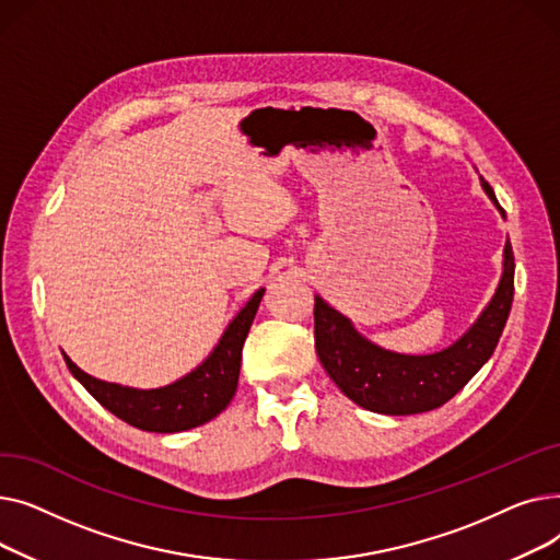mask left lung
Masks as SVG:
<instances>
[{
	"instance_id": "8db88e82",
	"label": "left lung",
	"mask_w": 560,
	"mask_h": 560,
	"mask_svg": "<svg viewBox=\"0 0 560 560\" xmlns=\"http://www.w3.org/2000/svg\"><path fill=\"white\" fill-rule=\"evenodd\" d=\"M481 186L499 206L494 190ZM515 256L504 249V275L492 302L458 342L429 357L386 351L354 331L349 319L315 298V351L334 384L359 406L386 416H413L450 401L492 357L513 304Z\"/></svg>"
}]
</instances>
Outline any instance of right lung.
I'll list each match as a JSON object with an SVG mask.
<instances>
[{"label":"right lung","instance_id":"right-lung-1","mask_svg":"<svg viewBox=\"0 0 560 560\" xmlns=\"http://www.w3.org/2000/svg\"><path fill=\"white\" fill-rule=\"evenodd\" d=\"M262 292V288L256 290L245 308L233 317L218 347L213 349V354L195 372L179 378L172 386L159 390L122 388L88 376L66 354L63 359L79 384L104 408H108L115 418L125 420L127 424L156 433L195 429L218 418L233 399L235 388H238L243 345L258 311Z\"/></svg>","mask_w":560,"mask_h":560}]
</instances>
